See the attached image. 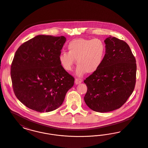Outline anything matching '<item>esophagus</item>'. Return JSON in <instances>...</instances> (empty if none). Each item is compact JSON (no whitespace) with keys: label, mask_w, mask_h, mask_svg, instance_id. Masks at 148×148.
I'll use <instances>...</instances> for the list:
<instances>
[{"label":"esophagus","mask_w":148,"mask_h":148,"mask_svg":"<svg viewBox=\"0 0 148 148\" xmlns=\"http://www.w3.org/2000/svg\"><path fill=\"white\" fill-rule=\"evenodd\" d=\"M82 82V79H79V78H76L75 80V83L76 84H79L81 83Z\"/></svg>","instance_id":"1"}]
</instances>
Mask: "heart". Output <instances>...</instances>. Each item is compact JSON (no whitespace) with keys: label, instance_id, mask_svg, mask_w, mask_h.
Wrapping results in <instances>:
<instances>
[{"label":"heart","instance_id":"obj_1","mask_svg":"<svg viewBox=\"0 0 148 148\" xmlns=\"http://www.w3.org/2000/svg\"><path fill=\"white\" fill-rule=\"evenodd\" d=\"M68 52L63 51L59 60L64 69L71 71L77 60V74L83 76L86 72L91 74L98 70L106 56V46L101 39L80 38L73 39L68 44Z\"/></svg>","mask_w":148,"mask_h":148}]
</instances>
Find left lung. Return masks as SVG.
Listing matches in <instances>:
<instances>
[{
    "label": "left lung",
    "mask_w": 148,
    "mask_h": 148,
    "mask_svg": "<svg viewBox=\"0 0 148 148\" xmlns=\"http://www.w3.org/2000/svg\"><path fill=\"white\" fill-rule=\"evenodd\" d=\"M104 41L106 53L98 70L86 77L85 102L92 110L111 112L123 106L134 91L136 64L127 42L109 36Z\"/></svg>",
    "instance_id": "1"
}]
</instances>
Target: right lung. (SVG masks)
<instances>
[{"instance_id": "right-lung-1", "label": "right lung", "mask_w": 148, "mask_h": 148, "mask_svg": "<svg viewBox=\"0 0 148 148\" xmlns=\"http://www.w3.org/2000/svg\"><path fill=\"white\" fill-rule=\"evenodd\" d=\"M65 41L64 36L38 35L16 51L10 68L13 89L29 109L40 113L56 110L74 84L59 60Z\"/></svg>"}]
</instances>
